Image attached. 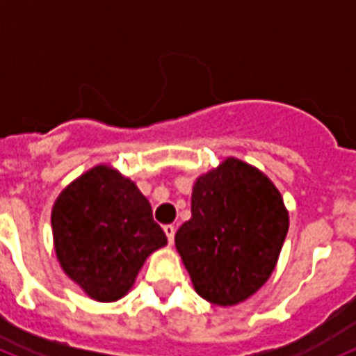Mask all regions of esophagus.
I'll use <instances>...</instances> for the list:
<instances>
[{
  "mask_svg": "<svg viewBox=\"0 0 356 356\" xmlns=\"http://www.w3.org/2000/svg\"><path fill=\"white\" fill-rule=\"evenodd\" d=\"M163 231H165L169 243H172V240H175V233H176L175 225H165V227H163Z\"/></svg>",
  "mask_w": 356,
  "mask_h": 356,
  "instance_id": "34e87169",
  "label": "esophagus"
}]
</instances>
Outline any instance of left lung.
Returning <instances> with one entry per match:
<instances>
[{"instance_id": "1", "label": "left lung", "mask_w": 356, "mask_h": 356, "mask_svg": "<svg viewBox=\"0 0 356 356\" xmlns=\"http://www.w3.org/2000/svg\"><path fill=\"white\" fill-rule=\"evenodd\" d=\"M191 220L175 236L195 291L214 305L248 300L269 280L289 229L280 191L238 158L200 175Z\"/></svg>"}]
</instances>
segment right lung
Segmentation results:
<instances>
[{
    "instance_id": "1",
    "label": "right lung",
    "mask_w": 356,
    "mask_h": 356,
    "mask_svg": "<svg viewBox=\"0 0 356 356\" xmlns=\"http://www.w3.org/2000/svg\"><path fill=\"white\" fill-rule=\"evenodd\" d=\"M51 224L61 269L96 302L123 298L149 254L167 245L149 200L134 181L105 163L61 191Z\"/></svg>"
}]
</instances>
